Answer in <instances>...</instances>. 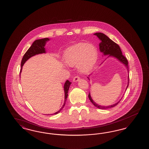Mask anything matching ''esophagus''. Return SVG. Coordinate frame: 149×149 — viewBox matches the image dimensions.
Instances as JSON below:
<instances>
[{"mask_svg":"<svg viewBox=\"0 0 149 149\" xmlns=\"http://www.w3.org/2000/svg\"><path fill=\"white\" fill-rule=\"evenodd\" d=\"M79 79H80V77H79V76H78V75H77V76H75L74 78H73V81L77 82V81H78Z\"/></svg>","mask_w":149,"mask_h":149,"instance_id":"34e87169","label":"esophagus"}]
</instances>
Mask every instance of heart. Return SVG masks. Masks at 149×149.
I'll use <instances>...</instances> for the list:
<instances>
[{
  "label": "heart",
  "mask_w": 149,
  "mask_h": 149,
  "mask_svg": "<svg viewBox=\"0 0 149 149\" xmlns=\"http://www.w3.org/2000/svg\"><path fill=\"white\" fill-rule=\"evenodd\" d=\"M98 52L95 47L86 43H79L67 49L64 59L69 66L78 65L80 71L87 73L91 71L96 63Z\"/></svg>",
  "instance_id": "heart-1"
}]
</instances>
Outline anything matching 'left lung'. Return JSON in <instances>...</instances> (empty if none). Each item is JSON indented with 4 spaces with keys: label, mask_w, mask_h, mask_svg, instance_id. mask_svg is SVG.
I'll return each instance as SVG.
<instances>
[{
    "label": "left lung",
    "mask_w": 149,
    "mask_h": 149,
    "mask_svg": "<svg viewBox=\"0 0 149 149\" xmlns=\"http://www.w3.org/2000/svg\"><path fill=\"white\" fill-rule=\"evenodd\" d=\"M94 35L97 36L102 41V42L99 44V49L100 50V51L102 52L104 54V55H105L109 54V56H112L116 57L123 64H125L128 69L127 59L126 58V57L122 55V51H121L119 45L118 44H117L116 43L114 42L109 37H108L106 35H105L104 34H103L102 33H95ZM128 80L127 88L129 85V76L128 77ZM88 97H89V100H91V102L94 105V106L98 108L99 109H105L107 108L114 107L117 106L120 102V100L118 102L116 103V104H112L111 106H101L98 105L97 103H95L93 101V100L91 98L90 93H89Z\"/></svg>",
    "instance_id": "8db88e82"
}]
</instances>
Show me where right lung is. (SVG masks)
Returning <instances> with one entry per match:
<instances>
[{"label": "right lung", "mask_w": 149, "mask_h": 149, "mask_svg": "<svg viewBox=\"0 0 149 149\" xmlns=\"http://www.w3.org/2000/svg\"><path fill=\"white\" fill-rule=\"evenodd\" d=\"M48 40H49V38H45L42 39H39V40H37L35 41H34L33 43H32V45H31V46L29 48V50L27 51V52L25 53V54L24 55V56L23 57L21 61V69L20 71V74L22 72V66L25 63V62L29 58L37 54H42L45 52V43L46 41H47ZM71 82H70L68 80H66V81L65 82V84H64V92H65V101H64V104L63 107L60 108V109L57 111L56 113L53 114H56L59 112H60V111L63 109L65 103H66V101L67 99V97L68 95V91H69V89L70 87V85L71 84Z\"/></svg>", "instance_id": "add662e5"}]
</instances>
